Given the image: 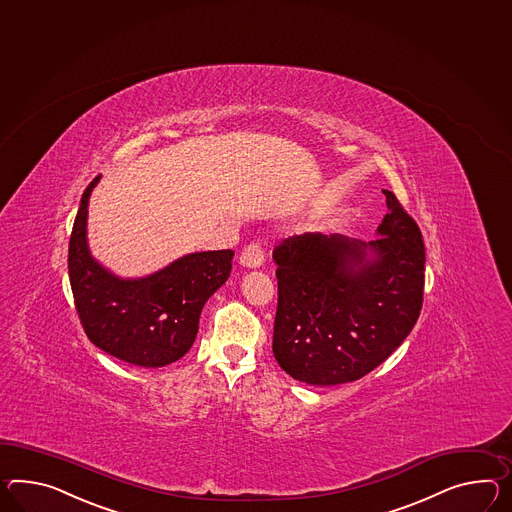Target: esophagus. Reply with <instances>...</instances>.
Returning a JSON list of instances; mask_svg holds the SVG:
<instances>
[{
  "label": "esophagus",
  "instance_id": "esophagus-1",
  "mask_svg": "<svg viewBox=\"0 0 512 512\" xmlns=\"http://www.w3.org/2000/svg\"><path fill=\"white\" fill-rule=\"evenodd\" d=\"M262 262H264V253L257 242H251L250 246H246L238 257V264L244 268H251V270L259 268Z\"/></svg>",
  "mask_w": 512,
  "mask_h": 512
}]
</instances>
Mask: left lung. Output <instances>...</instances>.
I'll return each mask as SVG.
<instances>
[{"label": "left lung", "mask_w": 512, "mask_h": 512, "mask_svg": "<svg viewBox=\"0 0 512 512\" xmlns=\"http://www.w3.org/2000/svg\"><path fill=\"white\" fill-rule=\"evenodd\" d=\"M377 238L303 233L274 250L275 361L307 385L333 387L370 374L411 333L424 296L422 233L398 198Z\"/></svg>", "instance_id": "obj_1"}]
</instances>
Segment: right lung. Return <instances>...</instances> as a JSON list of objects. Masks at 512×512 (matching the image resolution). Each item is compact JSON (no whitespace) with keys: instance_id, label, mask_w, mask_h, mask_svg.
<instances>
[{"instance_id":"obj_1","label":"right lung","mask_w":512,"mask_h":512,"mask_svg":"<svg viewBox=\"0 0 512 512\" xmlns=\"http://www.w3.org/2000/svg\"><path fill=\"white\" fill-rule=\"evenodd\" d=\"M83 192L68 250L75 309L92 344L120 361L161 368L192 348L201 309L231 274L233 251L188 253L144 277H120L88 248L90 194Z\"/></svg>"}]
</instances>
